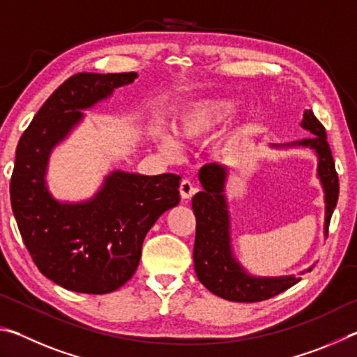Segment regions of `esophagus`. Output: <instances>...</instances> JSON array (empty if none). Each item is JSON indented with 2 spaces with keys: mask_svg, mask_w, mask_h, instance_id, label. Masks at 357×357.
Segmentation results:
<instances>
[{
  "mask_svg": "<svg viewBox=\"0 0 357 357\" xmlns=\"http://www.w3.org/2000/svg\"><path fill=\"white\" fill-rule=\"evenodd\" d=\"M179 193L183 200H189V198H192L197 193V187L193 185L189 179H183L179 185Z\"/></svg>",
  "mask_w": 357,
  "mask_h": 357,
  "instance_id": "obj_1",
  "label": "esophagus"
}]
</instances>
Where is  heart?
<instances>
[{
	"label": "heart",
	"mask_w": 357,
	"mask_h": 357,
	"mask_svg": "<svg viewBox=\"0 0 357 357\" xmlns=\"http://www.w3.org/2000/svg\"><path fill=\"white\" fill-rule=\"evenodd\" d=\"M241 108V100L231 96H209L190 100L173 118V132L155 130L154 142L165 155H179L181 143L200 144L209 140L222 128L236 116ZM252 123L249 119L233 126L220 142L215 144V154L225 155L243 143L250 134Z\"/></svg>",
	"instance_id": "heart-1"
}]
</instances>
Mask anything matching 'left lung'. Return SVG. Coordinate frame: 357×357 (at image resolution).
<instances>
[{
  "label": "left lung",
  "mask_w": 357,
  "mask_h": 357,
  "mask_svg": "<svg viewBox=\"0 0 357 357\" xmlns=\"http://www.w3.org/2000/svg\"><path fill=\"white\" fill-rule=\"evenodd\" d=\"M301 128L313 134L304 140L269 144L273 149L309 148L317 155V176L324 193L323 234L328 236L332 213L338 200V178L331 148L326 142V130L312 110H305ZM229 168L225 164H209L200 170L203 190L192 198V209L197 217V234L193 245V266L198 280L211 293L233 302H258L285 291L301 280L315 264L301 271L299 275L261 277L253 275L234 255L231 244V217L225 195Z\"/></svg>",
  "instance_id": "8db88e82"
}]
</instances>
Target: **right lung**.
Wrapping results in <instances>:
<instances>
[{
    "instance_id": "right-lung-1",
    "label": "right lung",
    "mask_w": 357,
    "mask_h": 357,
    "mask_svg": "<svg viewBox=\"0 0 357 357\" xmlns=\"http://www.w3.org/2000/svg\"><path fill=\"white\" fill-rule=\"evenodd\" d=\"M138 77L80 72L68 78L23 132L10 179L12 213L23 243L47 279L77 293L105 294L138 268L157 219L179 204L181 176L113 170L91 198L61 202L47 185L50 155L84 113Z\"/></svg>"
}]
</instances>
